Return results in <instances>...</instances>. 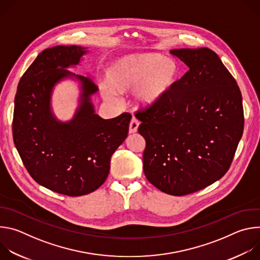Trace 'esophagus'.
<instances>
[{
    "label": "esophagus",
    "instance_id": "esophagus-1",
    "mask_svg": "<svg viewBox=\"0 0 260 260\" xmlns=\"http://www.w3.org/2000/svg\"><path fill=\"white\" fill-rule=\"evenodd\" d=\"M139 125H140L139 120L136 119V118H133V119L131 120V122H129V134H135V133H137Z\"/></svg>",
    "mask_w": 260,
    "mask_h": 260
}]
</instances>
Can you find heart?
<instances>
[{"label": "heart", "mask_w": 260, "mask_h": 260, "mask_svg": "<svg viewBox=\"0 0 260 260\" xmlns=\"http://www.w3.org/2000/svg\"><path fill=\"white\" fill-rule=\"evenodd\" d=\"M179 78V63L172 57L152 52L128 53L107 66L106 82L100 84V90L110 102H116L118 94L133 91L135 105L149 109L169 96Z\"/></svg>", "instance_id": "obj_1"}]
</instances>
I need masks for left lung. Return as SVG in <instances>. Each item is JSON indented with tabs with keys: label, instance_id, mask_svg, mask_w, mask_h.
Masks as SVG:
<instances>
[{
	"label": "left lung",
	"instance_id": "8db88e82",
	"mask_svg": "<svg viewBox=\"0 0 260 260\" xmlns=\"http://www.w3.org/2000/svg\"><path fill=\"white\" fill-rule=\"evenodd\" d=\"M170 52L188 72L165 101L136 117L146 141V178L165 193L185 196L229 171L243 135V100L237 81L211 49Z\"/></svg>",
	"mask_w": 260,
	"mask_h": 260
}]
</instances>
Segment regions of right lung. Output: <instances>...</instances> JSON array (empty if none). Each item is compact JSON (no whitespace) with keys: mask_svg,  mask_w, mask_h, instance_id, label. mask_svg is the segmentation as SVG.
Returning a JSON list of instances; mask_svg holds the SVG:
<instances>
[{"mask_svg":"<svg viewBox=\"0 0 260 260\" xmlns=\"http://www.w3.org/2000/svg\"><path fill=\"white\" fill-rule=\"evenodd\" d=\"M88 52L76 45L43 50L23 74L14 101L13 141L25 169L38 184L69 197L90 193L106 181L132 119L128 113L111 119L95 113L92 78L68 70ZM66 80L79 83L80 98L73 117L61 122L51 102L56 85Z\"/></svg>","mask_w":260,"mask_h":260,"instance_id":"right-lung-1","label":"right lung"}]
</instances>
